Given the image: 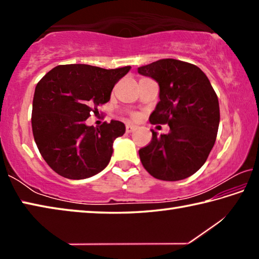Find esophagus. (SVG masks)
<instances>
[{
  "mask_svg": "<svg viewBox=\"0 0 259 259\" xmlns=\"http://www.w3.org/2000/svg\"><path fill=\"white\" fill-rule=\"evenodd\" d=\"M134 130H136V126H135V125H131V124H126V125H125V133H126V134L133 133Z\"/></svg>",
  "mask_w": 259,
  "mask_h": 259,
  "instance_id": "esophagus-1",
  "label": "esophagus"
}]
</instances>
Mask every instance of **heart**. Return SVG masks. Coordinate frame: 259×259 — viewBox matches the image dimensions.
<instances>
[{
	"mask_svg": "<svg viewBox=\"0 0 259 259\" xmlns=\"http://www.w3.org/2000/svg\"><path fill=\"white\" fill-rule=\"evenodd\" d=\"M135 117H136V115H135Z\"/></svg>",
	"mask_w": 259,
	"mask_h": 259,
	"instance_id": "b5f03b06",
	"label": "heart"
}]
</instances>
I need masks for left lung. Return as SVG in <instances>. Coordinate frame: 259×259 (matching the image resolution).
<instances>
[{"mask_svg":"<svg viewBox=\"0 0 259 259\" xmlns=\"http://www.w3.org/2000/svg\"><path fill=\"white\" fill-rule=\"evenodd\" d=\"M138 73L159 83L160 102L150 115L152 124H168L160 137L140 148L148 174L161 181H182L204 164L216 142L219 125L217 95L205 74L195 65L160 59L138 67Z\"/></svg>","mask_w":259,"mask_h":259,"instance_id":"obj_1","label":"left lung"}]
</instances>
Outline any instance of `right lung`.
<instances>
[{
	"instance_id": "1",
	"label": "right lung",
	"mask_w": 259,
	"mask_h": 259,
	"mask_svg": "<svg viewBox=\"0 0 259 259\" xmlns=\"http://www.w3.org/2000/svg\"><path fill=\"white\" fill-rule=\"evenodd\" d=\"M130 68L59 65L38 81L33 98V136L55 172L68 179H84L106 168L113 142L125 133V125L112 120L89 126L85 120L108 102L115 83Z\"/></svg>"
}]
</instances>
